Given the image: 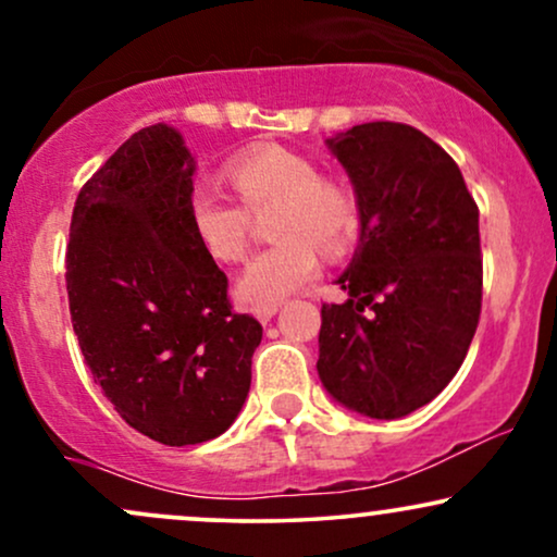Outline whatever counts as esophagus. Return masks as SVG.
Here are the masks:
<instances>
[{"label": "esophagus", "instance_id": "34e87169", "mask_svg": "<svg viewBox=\"0 0 557 557\" xmlns=\"http://www.w3.org/2000/svg\"><path fill=\"white\" fill-rule=\"evenodd\" d=\"M253 314H257V319H259L261 324H267L274 314H277V306H264V309H257V311H253Z\"/></svg>", "mask_w": 557, "mask_h": 557}]
</instances>
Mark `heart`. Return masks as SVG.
Returning <instances> with one entry per match:
<instances>
[{
	"instance_id": "obj_1",
	"label": "heart",
	"mask_w": 557,
	"mask_h": 557,
	"mask_svg": "<svg viewBox=\"0 0 557 557\" xmlns=\"http://www.w3.org/2000/svg\"><path fill=\"white\" fill-rule=\"evenodd\" d=\"M230 183L243 207L212 183H196L188 194V222L203 251L216 261L246 257L251 216L274 207L264 248L246 264L235 283V296L251 309L277 306L309 285L319 272L317 251L337 259L359 233V201L348 185L322 177L314 159L285 149L261 146L227 164Z\"/></svg>"
}]
</instances>
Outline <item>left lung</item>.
I'll list each match as a JSON object with an SVG mask.
<instances>
[{
    "instance_id": "obj_1",
    "label": "left lung",
    "mask_w": 557,
    "mask_h": 557,
    "mask_svg": "<svg viewBox=\"0 0 557 557\" xmlns=\"http://www.w3.org/2000/svg\"><path fill=\"white\" fill-rule=\"evenodd\" d=\"M356 188L361 238L322 304L317 372L337 403L400 419L443 393L482 314L474 196L443 146L411 125H354L327 140Z\"/></svg>"
}]
</instances>
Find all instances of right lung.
Returning a JSON list of instances; mask_svg holds the SVG:
<instances>
[{
  "label": "right lung",
  "mask_w": 557,
  "mask_h": 557,
  "mask_svg": "<svg viewBox=\"0 0 557 557\" xmlns=\"http://www.w3.org/2000/svg\"><path fill=\"white\" fill-rule=\"evenodd\" d=\"M194 170L175 127L133 133L81 188L67 243L70 319L94 382L125 424L172 447L233 424L261 343L190 230Z\"/></svg>",
  "instance_id": "right-lung-1"
}]
</instances>
